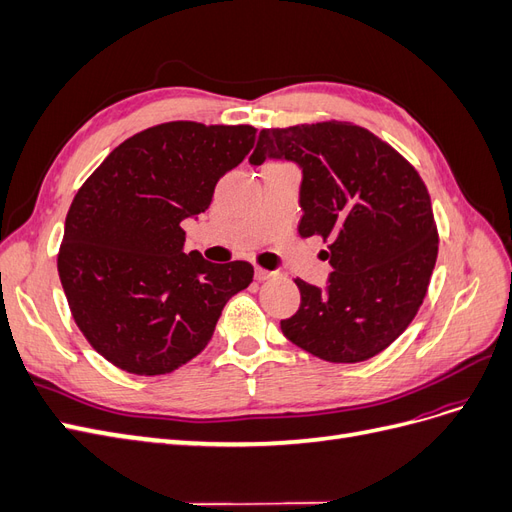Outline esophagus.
Wrapping results in <instances>:
<instances>
[{
    "label": "esophagus",
    "instance_id": "1",
    "mask_svg": "<svg viewBox=\"0 0 512 512\" xmlns=\"http://www.w3.org/2000/svg\"><path fill=\"white\" fill-rule=\"evenodd\" d=\"M254 275H256V280H258V282H265V280H269V277H273L275 273H273V271H267V269H260V267H256Z\"/></svg>",
    "mask_w": 512,
    "mask_h": 512
}]
</instances>
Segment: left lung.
<instances>
[{
  "label": "left lung",
  "instance_id": "1",
  "mask_svg": "<svg viewBox=\"0 0 512 512\" xmlns=\"http://www.w3.org/2000/svg\"><path fill=\"white\" fill-rule=\"evenodd\" d=\"M301 168V237L329 245L324 288L294 280L297 314L282 333L329 363H361L389 348L421 307L438 258L431 198L414 166L348 121L260 130L252 166Z\"/></svg>",
  "mask_w": 512,
  "mask_h": 512
}]
</instances>
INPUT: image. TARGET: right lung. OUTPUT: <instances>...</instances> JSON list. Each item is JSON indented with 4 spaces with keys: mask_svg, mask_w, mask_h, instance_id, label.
<instances>
[{
    "mask_svg": "<svg viewBox=\"0 0 512 512\" xmlns=\"http://www.w3.org/2000/svg\"><path fill=\"white\" fill-rule=\"evenodd\" d=\"M254 141L252 126L160 123L115 147L76 192L59 280L74 322L115 367L160 376L192 361L228 299L250 286V262L185 254L181 222L209 209Z\"/></svg>",
    "mask_w": 512,
    "mask_h": 512,
    "instance_id": "1",
    "label": "right lung"
}]
</instances>
